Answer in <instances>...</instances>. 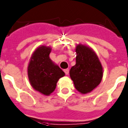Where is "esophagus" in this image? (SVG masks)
<instances>
[{"mask_svg": "<svg viewBox=\"0 0 128 128\" xmlns=\"http://www.w3.org/2000/svg\"><path fill=\"white\" fill-rule=\"evenodd\" d=\"M64 71L66 75L68 74V73H69V70H68V68H67V69H65V70H64Z\"/></svg>", "mask_w": 128, "mask_h": 128, "instance_id": "obj_1", "label": "esophagus"}]
</instances>
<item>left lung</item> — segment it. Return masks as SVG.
<instances>
[{
  "label": "left lung",
  "mask_w": 128,
  "mask_h": 128,
  "mask_svg": "<svg viewBox=\"0 0 128 128\" xmlns=\"http://www.w3.org/2000/svg\"><path fill=\"white\" fill-rule=\"evenodd\" d=\"M76 64L71 68L70 76L77 90L82 94L92 91L103 77V68L92 49L83 45L76 48Z\"/></svg>",
  "instance_id": "8db88e82"
}]
</instances>
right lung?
Instances as JSON below:
<instances>
[{"label":"right lung","instance_id":"add662e5","mask_svg":"<svg viewBox=\"0 0 128 128\" xmlns=\"http://www.w3.org/2000/svg\"><path fill=\"white\" fill-rule=\"evenodd\" d=\"M51 48L42 46L33 54L28 66V77L34 89L45 95H49L55 90L56 83L65 74L55 65L49 55Z\"/></svg>","mask_w":128,"mask_h":128}]
</instances>
